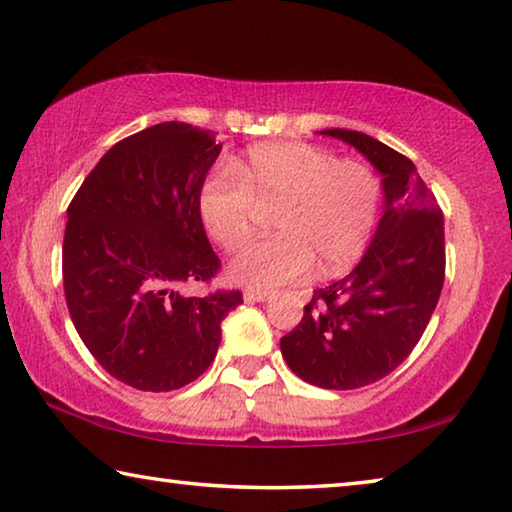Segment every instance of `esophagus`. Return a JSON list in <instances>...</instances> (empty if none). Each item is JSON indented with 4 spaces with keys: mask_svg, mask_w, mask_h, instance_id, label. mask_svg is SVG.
Here are the masks:
<instances>
[{
    "mask_svg": "<svg viewBox=\"0 0 512 512\" xmlns=\"http://www.w3.org/2000/svg\"><path fill=\"white\" fill-rule=\"evenodd\" d=\"M244 298H246V302H266L268 298V291H255V289H248L246 293H244Z\"/></svg>",
    "mask_w": 512,
    "mask_h": 512,
    "instance_id": "1",
    "label": "esophagus"
}]
</instances>
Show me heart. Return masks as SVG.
<instances>
[{
    "instance_id": "b5f03b06",
    "label": "heart",
    "mask_w": 512,
    "mask_h": 512,
    "mask_svg": "<svg viewBox=\"0 0 512 512\" xmlns=\"http://www.w3.org/2000/svg\"><path fill=\"white\" fill-rule=\"evenodd\" d=\"M384 187L370 164L341 160L323 146L268 142L237 164L219 162L198 187V216L216 246L237 253L255 235L259 210L273 212L275 237L230 266L253 289L348 271L375 235Z\"/></svg>"
}]
</instances>
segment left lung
<instances>
[{
	"mask_svg": "<svg viewBox=\"0 0 512 512\" xmlns=\"http://www.w3.org/2000/svg\"><path fill=\"white\" fill-rule=\"evenodd\" d=\"M320 133L352 144L381 171L384 216L357 268L314 291L280 348L307 384L352 391L391 375L427 329L445 282V223L406 155L359 131Z\"/></svg>",
	"mask_w": 512,
	"mask_h": 512,
	"instance_id": "8db88e82",
	"label": "left lung"
}]
</instances>
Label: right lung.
I'll return each mask as SVG.
<instances>
[{"instance_id":"add662e5","label":"right lung","mask_w":512,"mask_h":512,"mask_svg":"<svg viewBox=\"0 0 512 512\" xmlns=\"http://www.w3.org/2000/svg\"><path fill=\"white\" fill-rule=\"evenodd\" d=\"M216 133L164 121L117 142L67 207L63 284L72 323L99 366L137 391L167 393L210 368L239 289L210 284L221 259L198 216Z\"/></svg>"}]
</instances>
